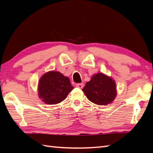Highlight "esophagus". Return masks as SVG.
<instances>
[{"label":"esophagus","instance_id":"34e87169","mask_svg":"<svg viewBox=\"0 0 153 153\" xmlns=\"http://www.w3.org/2000/svg\"><path fill=\"white\" fill-rule=\"evenodd\" d=\"M77 87H78L79 89H82L83 87V83H77L76 85Z\"/></svg>","mask_w":153,"mask_h":153}]
</instances>
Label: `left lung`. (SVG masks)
<instances>
[{"label": "left lung", "mask_w": 153, "mask_h": 153, "mask_svg": "<svg viewBox=\"0 0 153 153\" xmlns=\"http://www.w3.org/2000/svg\"><path fill=\"white\" fill-rule=\"evenodd\" d=\"M82 91L91 102L101 106L111 104L117 95L115 80L103 73L94 74Z\"/></svg>", "instance_id": "obj_1"}]
</instances>
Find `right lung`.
<instances>
[{"mask_svg":"<svg viewBox=\"0 0 153 153\" xmlns=\"http://www.w3.org/2000/svg\"><path fill=\"white\" fill-rule=\"evenodd\" d=\"M74 88L67 76L60 71H48L39 81L38 97L47 105H57L66 99Z\"/></svg>","mask_w":153,"mask_h":153,"instance_id":"1","label":"right lung"}]
</instances>
